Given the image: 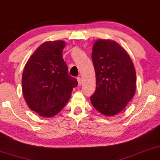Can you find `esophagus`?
<instances>
[{
	"label": "esophagus",
	"mask_w": 160,
	"mask_h": 160,
	"mask_svg": "<svg viewBox=\"0 0 160 160\" xmlns=\"http://www.w3.org/2000/svg\"><path fill=\"white\" fill-rule=\"evenodd\" d=\"M77 80H78V86H81V84H82V79L80 78V77H78V78H77Z\"/></svg>",
	"instance_id": "34e87169"
}]
</instances>
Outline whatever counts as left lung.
I'll list each match as a JSON object with an SVG mask.
<instances>
[{
  "mask_svg": "<svg viewBox=\"0 0 160 160\" xmlns=\"http://www.w3.org/2000/svg\"><path fill=\"white\" fill-rule=\"evenodd\" d=\"M91 58L97 84L90 97L91 104L103 115L115 116L124 109L135 93L132 61L124 49L111 40H97Z\"/></svg>",
  "mask_w": 160,
  "mask_h": 160,
  "instance_id": "obj_1",
  "label": "left lung"
}]
</instances>
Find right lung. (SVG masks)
<instances>
[{
	"label": "right lung",
	"instance_id": "1",
	"mask_svg": "<svg viewBox=\"0 0 160 160\" xmlns=\"http://www.w3.org/2000/svg\"><path fill=\"white\" fill-rule=\"evenodd\" d=\"M63 41L46 42L30 57L23 70L22 93L28 105L41 116L58 113L69 101L78 80L68 73Z\"/></svg>",
	"mask_w": 160,
	"mask_h": 160
}]
</instances>
